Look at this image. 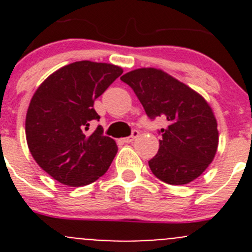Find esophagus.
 Returning a JSON list of instances; mask_svg holds the SVG:
<instances>
[{"instance_id":"1","label":"esophagus","mask_w":252,"mask_h":252,"mask_svg":"<svg viewBox=\"0 0 252 252\" xmlns=\"http://www.w3.org/2000/svg\"><path fill=\"white\" fill-rule=\"evenodd\" d=\"M138 136H139V131L138 130H133V131H131V135L130 136H126V138L123 139V142H126V144H129V142H133L136 138H138Z\"/></svg>"}]
</instances>
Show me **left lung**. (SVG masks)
<instances>
[{"label":"left lung","instance_id":"left-lung-1","mask_svg":"<svg viewBox=\"0 0 252 252\" xmlns=\"http://www.w3.org/2000/svg\"><path fill=\"white\" fill-rule=\"evenodd\" d=\"M128 84L155 121L166 119L156 156L149 161L151 172L162 182L183 185L200 177L212 162L218 146L213 112L205 98L167 73L141 68L121 78Z\"/></svg>","mask_w":252,"mask_h":252}]
</instances>
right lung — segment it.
I'll use <instances>...</instances> for the list:
<instances>
[{"instance_id":"1","label":"right lung","mask_w":252,"mask_h":252,"mask_svg":"<svg viewBox=\"0 0 252 252\" xmlns=\"http://www.w3.org/2000/svg\"><path fill=\"white\" fill-rule=\"evenodd\" d=\"M123 73L107 63L80 61L51 74L30 101L25 119L28 146L36 163L53 179L83 187L102 177L117 154L116 141L101 126L94 102Z\"/></svg>"}]
</instances>
